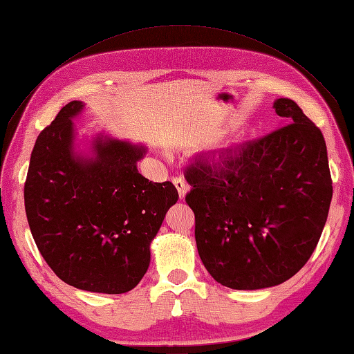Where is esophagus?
I'll return each mask as SVG.
<instances>
[{"instance_id": "obj_1", "label": "esophagus", "mask_w": 354, "mask_h": 354, "mask_svg": "<svg viewBox=\"0 0 354 354\" xmlns=\"http://www.w3.org/2000/svg\"><path fill=\"white\" fill-rule=\"evenodd\" d=\"M172 183H174L176 187H177L180 200H185V196H186V194H187V191H189L187 183L185 182V180H183L182 177H174V178H172Z\"/></svg>"}]
</instances>
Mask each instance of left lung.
<instances>
[{"label": "left lung", "instance_id": "obj_1", "mask_svg": "<svg viewBox=\"0 0 354 354\" xmlns=\"http://www.w3.org/2000/svg\"><path fill=\"white\" fill-rule=\"evenodd\" d=\"M277 131L186 171V203L212 278L232 290L279 286L306 264L332 200L327 149L297 103L273 102Z\"/></svg>", "mask_w": 354, "mask_h": 354}]
</instances>
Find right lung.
<instances>
[{"instance_id": "add662e5", "label": "right lung", "mask_w": 354, "mask_h": 354, "mask_svg": "<svg viewBox=\"0 0 354 354\" xmlns=\"http://www.w3.org/2000/svg\"><path fill=\"white\" fill-rule=\"evenodd\" d=\"M72 100L39 135L24 187L28 225L41 257L75 288L122 295L150 266V245L171 205V182L153 183L136 165L147 145L105 132L80 138Z\"/></svg>"}]
</instances>
